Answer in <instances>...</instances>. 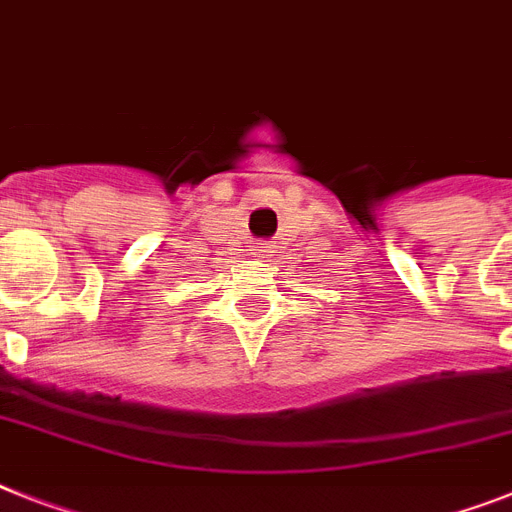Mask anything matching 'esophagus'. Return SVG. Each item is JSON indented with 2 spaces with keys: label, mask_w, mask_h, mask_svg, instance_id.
Masks as SVG:
<instances>
[{
  "label": "esophagus",
  "mask_w": 512,
  "mask_h": 512,
  "mask_svg": "<svg viewBox=\"0 0 512 512\" xmlns=\"http://www.w3.org/2000/svg\"><path fill=\"white\" fill-rule=\"evenodd\" d=\"M251 251L253 256H259V259H269V256H272V246H269V243H253Z\"/></svg>",
  "instance_id": "34e87169"
}]
</instances>
